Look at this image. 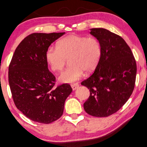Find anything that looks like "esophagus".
Returning a JSON list of instances; mask_svg holds the SVG:
<instances>
[{"mask_svg": "<svg viewBox=\"0 0 147 147\" xmlns=\"http://www.w3.org/2000/svg\"><path fill=\"white\" fill-rule=\"evenodd\" d=\"M79 85L78 84H74L71 85V87L73 90H75L76 89H77V88H79Z\"/></svg>", "mask_w": 147, "mask_h": 147, "instance_id": "esophagus-1", "label": "esophagus"}]
</instances>
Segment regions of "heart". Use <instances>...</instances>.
<instances>
[{
	"instance_id": "obj_1",
	"label": "heart",
	"mask_w": 147,
	"mask_h": 147,
	"mask_svg": "<svg viewBox=\"0 0 147 147\" xmlns=\"http://www.w3.org/2000/svg\"><path fill=\"white\" fill-rule=\"evenodd\" d=\"M101 55V45L96 38L69 35L57 42V47H49L46 58L54 72L61 71L69 58L70 66L59 75V79L64 83H72L84 75V70L89 72L94 70Z\"/></svg>"
}]
</instances>
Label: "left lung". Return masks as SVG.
<instances>
[{
    "label": "left lung",
    "mask_w": 147,
    "mask_h": 147,
    "mask_svg": "<svg viewBox=\"0 0 147 147\" xmlns=\"http://www.w3.org/2000/svg\"><path fill=\"white\" fill-rule=\"evenodd\" d=\"M90 34L99 41L102 55L92 75L81 82L90 92L84 107L91 116L107 117L129 98L137 66L131 49L121 36L102 28L91 29Z\"/></svg>",
    "instance_id": "8db88e82"
}]
</instances>
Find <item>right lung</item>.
<instances>
[{
    "instance_id": "add662e5",
    "label": "right lung",
    "mask_w": 147,
    "mask_h": 147,
    "mask_svg": "<svg viewBox=\"0 0 147 147\" xmlns=\"http://www.w3.org/2000/svg\"><path fill=\"white\" fill-rule=\"evenodd\" d=\"M63 33H35L19 44L9 66V84L16 106L31 121L49 124L63 114L65 100L72 92L63 84L55 87L46 52Z\"/></svg>"
}]
</instances>
